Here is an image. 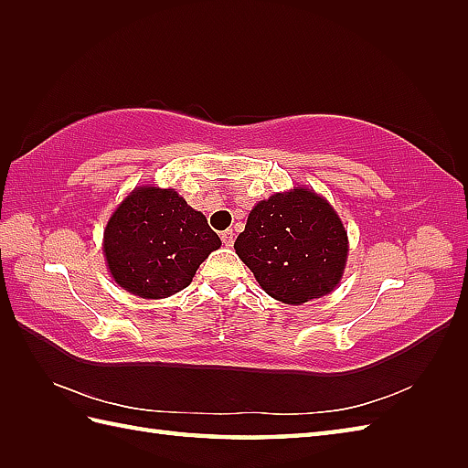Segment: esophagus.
Segmentation results:
<instances>
[{
    "label": "esophagus",
    "mask_w": 468,
    "mask_h": 468,
    "mask_svg": "<svg viewBox=\"0 0 468 468\" xmlns=\"http://www.w3.org/2000/svg\"><path fill=\"white\" fill-rule=\"evenodd\" d=\"M221 241H223L227 247H231V245H233V241H235V237H233V229H227V231H223V233H221Z\"/></svg>",
    "instance_id": "1"
}]
</instances>
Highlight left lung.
<instances>
[{"mask_svg":"<svg viewBox=\"0 0 468 468\" xmlns=\"http://www.w3.org/2000/svg\"><path fill=\"white\" fill-rule=\"evenodd\" d=\"M235 251L265 293L300 305L340 283L347 233L330 203L295 186L255 205Z\"/></svg>","mask_w":468,"mask_h":468,"instance_id":"left-lung-1","label":"left lung"}]
</instances>
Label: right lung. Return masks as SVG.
Here are the masks:
<instances>
[{
	"label": "right lung",
	"mask_w": 468,
	"mask_h": 468,
	"mask_svg": "<svg viewBox=\"0 0 468 468\" xmlns=\"http://www.w3.org/2000/svg\"><path fill=\"white\" fill-rule=\"evenodd\" d=\"M218 247L221 239L205 215L173 188H134L104 231V255L114 282L146 300L185 290Z\"/></svg>",
	"instance_id": "right-lung-1"
}]
</instances>
